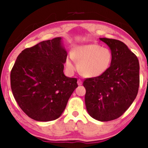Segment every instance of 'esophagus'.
<instances>
[{
	"label": "esophagus",
	"mask_w": 148,
	"mask_h": 148,
	"mask_svg": "<svg viewBox=\"0 0 148 148\" xmlns=\"http://www.w3.org/2000/svg\"><path fill=\"white\" fill-rule=\"evenodd\" d=\"M77 84H78V85H79V86H81V85H82V81L79 79L77 81Z\"/></svg>",
	"instance_id": "esophagus-1"
}]
</instances>
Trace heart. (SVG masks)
Wrapping results in <instances>:
<instances>
[{
    "label": "heart",
    "mask_w": 148,
    "mask_h": 148,
    "mask_svg": "<svg viewBox=\"0 0 148 148\" xmlns=\"http://www.w3.org/2000/svg\"><path fill=\"white\" fill-rule=\"evenodd\" d=\"M73 59L81 75L95 78L103 75L108 71L113 60V53L108 48L97 44L76 47L73 49L72 56L67 57L65 60L66 69L69 73L75 69Z\"/></svg>",
    "instance_id": "obj_1"
}]
</instances>
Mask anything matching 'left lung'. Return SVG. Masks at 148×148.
Masks as SVG:
<instances>
[{"label":"left lung","mask_w":148,"mask_h":148,"mask_svg":"<svg viewBox=\"0 0 148 148\" xmlns=\"http://www.w3.org/2000/svg\"><path fill=\"white\" fill-rule=\"evenodd\" d=\"M113 53L109 69L103 75L84 81L86 109L101 122L115 120L129 108L138 94L139 62L136 56L120 40L99 38Z\"/></svg>","instance_id":"obj_1"}]
</instances>
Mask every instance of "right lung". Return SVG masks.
<instances>
[{
  "instance_id": "obj_1",
  "label": "right lung",
  "mask_w": 148,
  "mask_h": 148,
  "mask_svg": "<svg viewBox=\"0 0 148 148\" xmlns=\"http://www.w3.org/2000/svg\"><path fill=\"white\" fill-rule=\"evenodd\" d=\"M67 53L61 37L22 51L10 74L13 95L22 111L37 121L58 118L78 87L77 79L64 74Z\"/></svg>"
}]
</instances>
